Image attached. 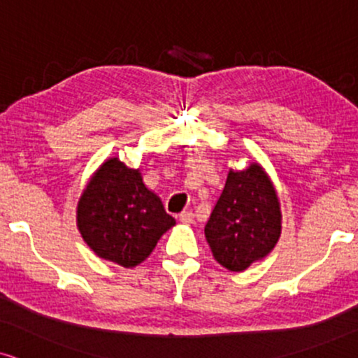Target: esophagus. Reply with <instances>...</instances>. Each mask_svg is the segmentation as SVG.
Returning <instances> with one entry per match:
<instances>
[{
	"mask_svg": "<svg viewBox=\"0 0 358 358\" xmlns=\"http://www.w3.org/2000/svg\"><path fill=\"white\" fill-rule=\"evenodd\" d=\"M178 220L182 223H192L193 222V213L188 212V210H185V212L178 215Z\"/></svg>",
	"mask_w": 358,
	"mask_h": 358,
	"instance_id": "obj_1",
	"label": "esophagus"
}]
</instances>
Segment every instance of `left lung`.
<instances>
[{
  "label": "left lung",
  "instance_id": "1",
  "mask_svg": "<svg viewBox=\"0 0 358 358\" xmlns=\"http://www.w3.org/2000/svg\"><path fill=\"white\" fill-rule=\"evenodd\" d=\"M282 234L277 190L258 163L230 170L205 238L215 260L230 272H243L272 252Z\"/></svg>",
  "mask_w": 358,
  "mask_h": 358
}]
</instances>
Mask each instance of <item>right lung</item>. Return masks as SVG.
Here are the masks:
<instances>
[{
    "instance_id": "obj_1",
    "label": "right lung",
    "mask_w": 358,
    "mask_h": 358,
    "mask_svg": "<svg viewBox=\"0 0 358 358\" xmlns=\"http://www.w3.org/2000/svg\"><path fill=\"white\" fill-rule=\"evenodd\" d=\"M76 225L98 257L131 268L148 258L175 218L165 212L160 196L146 188L140 168L110 158L81 193Z\"/></svg>"
}]
</instances>
